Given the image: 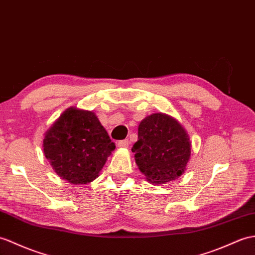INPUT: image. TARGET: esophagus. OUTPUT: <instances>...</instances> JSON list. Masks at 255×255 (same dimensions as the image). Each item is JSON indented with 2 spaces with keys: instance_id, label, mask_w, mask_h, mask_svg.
Here are the masks:
<instances>
[{
  "instance_id": "34e87169",
  "label": "esophagus",
  "mask_w": 255,
  "mask_h": 255,
  "mask_svg": "<svg viewBox=\"0 0 255 255\" xmlns=\"http://www.w3.org/2000/svg\"><path fill=\"white\" fill-rule=\"evenodd\" d=\"M117 145L120 147H128L129 146V141L126 139V140H122V141H118Z\"/></svg>"
}]
</instances>
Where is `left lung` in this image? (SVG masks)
<instances>
[{
    "label": "left lung",
    "instance_id": "obj_1",
    "mask_svg": "<svg viewBox=\"0 0 255 255\" xmlns=\"http://www.w3.org/2000/svg\"><path fill=\"white\" fill-rule=\"evenodd\" d=\"M131 151L145 179L154 185H164L185 173L191 156V141L176 118L155 113L139 124L138 141Z\"/></svg>",
    "mask_w": 255,
    "mask_h": 255
}]
</instances>
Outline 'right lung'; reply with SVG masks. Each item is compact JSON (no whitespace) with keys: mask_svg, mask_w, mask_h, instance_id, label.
<instances>
[{"mask_svg":"<svg viewBox=\"0 0 255 255\" xmlns=\"http://www.w3.org/2000/svg\"><path fill=\"white\" fill-rule=\"evenodd\" d=\"M42 146L52 168L72 185L96 179L115 149L96 113L75 106L65 110L46 130Z\"/></svg>","mask_w":255,"mask_h":255,"instance_id":"add662e5","label":"right lung"}]
</instances>
